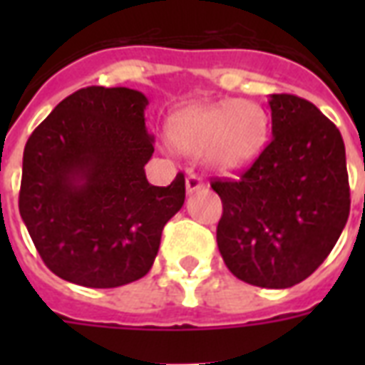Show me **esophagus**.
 Wrapping results in <instances>:
<instances>
[{
	"label": "esophagus",
	"mask_w": 365,
	"mask_h": 365,
	"mask_svg": "<svg viewBox=\"0 0 365 365\" xmlns=\"http://www.w3.org/2000/svg\"><path fill=\"white\" fill-rule=\"evenodd\" d=\"M185 189H187V195L199 193L200 189H205V183H202V180H200L199 176L189 174V176L185 178Z\"/></svg>",
	"instance_id": "1"
}]
</instances>
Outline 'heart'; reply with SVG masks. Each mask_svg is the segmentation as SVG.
I'll return each instance as SVG.
<instances>
[{"mask_svg":"<svg viewBox=\"0 0 365 365\" xmlns=\"http://www.w3.org/2000/svg\"><path fill=\"white\" fill-rule=\"evenodd\" d=\"M172 142L183 153L205 157L212 170L239 172L265 149L269 119L248 100H225L180 111L170 125Z\"/></svg>","mask_w":365,"mask_h":365,"instance_id":"1","label":"heart"}]
</instances>
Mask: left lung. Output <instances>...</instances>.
I'll list each match as a JSON object with an SVG mask.
<instances>
[{
	"label": "left lung",
	"mask_w": 365,
	"mask_h": 365,
	"mask_svg": "<svg viewBox=\"0 0 365 365\" xmlns=\"http://www.w3.org/2000/svg\"><path fill=\"white\" fill-rule=\"evenodd\" d=\"M272 140L239 180L214 182L223 202L217 248L235 277L292 288L311 277L343 233L351 210L345 143L317 106L269 96Z\"/></svg>",
	"instance_id": "1"
}]
</instances>
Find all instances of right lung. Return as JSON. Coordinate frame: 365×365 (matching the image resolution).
I'll use <instances>...</instances> for the list:
<instances>
[{
	"label": "right lung",
	"mask_w": 365,
	"mask_h": 365,
	"mask_svg": "<svg viewBox=\"0 0 365 365\" xmlns=\"http://www.w3.org/2000/svg\"><path fill=\"white\" fill-rule=\"evenodd\" d=\"M148 96L128 87L70 94L31 132L22 159L20 217L45 265L68 282L117 288L145 277L185 178H145L153 136Z\"/></svg>",
	"instance_id": "right-lung-1"
}]
</instances>
